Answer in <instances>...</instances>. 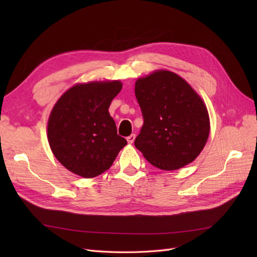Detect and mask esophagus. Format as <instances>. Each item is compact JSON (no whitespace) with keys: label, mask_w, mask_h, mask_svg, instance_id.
I'll return each instance as SVG.
<instances>
[{"label":"esophagus","mask_w":257,"mask_h":257,"mask_svg":"<svg viewBox=\"0 0 257 257\" xmlns=\"http://www.w3.org/2000/svg\"><path fill=\"white\" fill-rule=\"evenodd\" d=\"M135 135L134 134H132V135H130L128 137H126V141H127V143L128 144H133L134 143V141H135Z\"/></svg>","instance_id":"esophagus-1"}]
</instances>
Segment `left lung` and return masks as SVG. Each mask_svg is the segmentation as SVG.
Masks as SVG:
<instances>
[{"label":"left lung","instance_id":"obj_1","mask_svg":"<svg viewBox=\"0 0 257 257\" xmlns=\"http://www.w3.org/2000/svg\"><path fill=\"white\" fill-rule=\"evenodd\" d=\"M135 94L144 115L135 147L162 170L190 164L203 151L210 133L207 106L178 74L157 69L135 82Z\"/></svg>","mask_w":257,"mask_h":257}]
</instances>
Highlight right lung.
Returning a JSON list of instances; mask_svg holds the SVG:
<instances>
[{"instance_id":"obj_1","label":"right lung","mask_w":257,"mask_h":257,"mask_svg":"<svg viewBox=\"0 0 257 257\" xmlns=\"http://www.w3.org/2000/svg\"><path fill=\"white\" fill-rule=\"evenodd\" d=\"M122 89L120 80L76 83L54 104L47 124V138L56 159L82 178L106 172L127 142L116 134L108 111Z\"/></svg>"}]
</instances>
